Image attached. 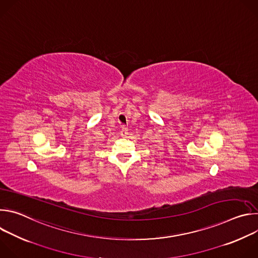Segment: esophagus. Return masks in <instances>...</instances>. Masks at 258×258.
I'll list each match as a JSON object with an SVG mask.
<instances>
[{"instance_id": "1", "label": "esophagus", "mask_w": 258, "mask_h": 258, "mask_svg": "<svg viewBox=\"0 0 258 258\" xmlns=\"http://www.w3.org/2000/svg\"><path fill=\"white\" fill-rule=\"evenodd\" d=\"M127 134H128V130H127V127L122 126V127H121V131H120V135H121V137H126V136H127Z\"/></svg>"}]
</instances>
